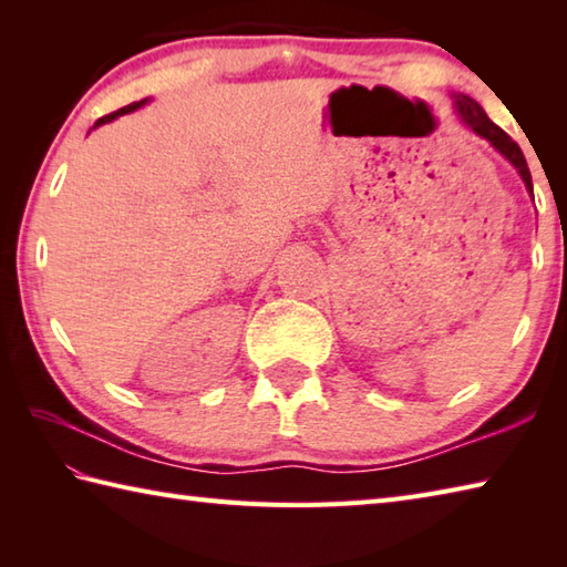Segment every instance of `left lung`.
I'll return each instance as SVG.
<instances>
[{
    "label": "left lung",
    "instance_id": "left-lung-1",
    "mask_svg": "<svg viewBox=\"0 0 567 567\" xmlns=\"http://www.w3.org/2000/svg\"><path fill=\"white\" fill-rule=\"evenodd\" d=\"M453 110H455L457 118H461V122L470 131H475L480 138H485L489 146L502 155V158H507L516 167V173L522 175L524 185L528 189V195L534 197L532 173H528V165H526L522 148L516 146V143L507 134H504V131L495 122H489V116L485 114L483 106H480L473 97H467V94H453Z\"/></svg>",
    "mask_w": 567,
    "mask_h": 567
}]
</instances>
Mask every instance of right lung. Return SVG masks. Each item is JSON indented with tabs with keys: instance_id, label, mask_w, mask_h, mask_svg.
Returning <instances> with one entry per match:
<instances>
[{
	"instance_id": "right-lung-1",
	"label": "right lung",
	"mask_w": 567,
	"mask_h": 567,
	"mask_svg": "<svg viewBox=\"0 0 567 567\" xmlns=\"http://www.w3.org/2000/svg\"><path fill=\"white\" fill-rule=\"evenodd\" d=\"M143 104H148V100H141V102H134V104H128V106H124V110H118V112H114V114H106V116H102L97 124H94L92 128H97V126H102V124H110V122H114L116 116H122V114H131V112H136V110H141Z\"/></svg>"
}]
</instances>
